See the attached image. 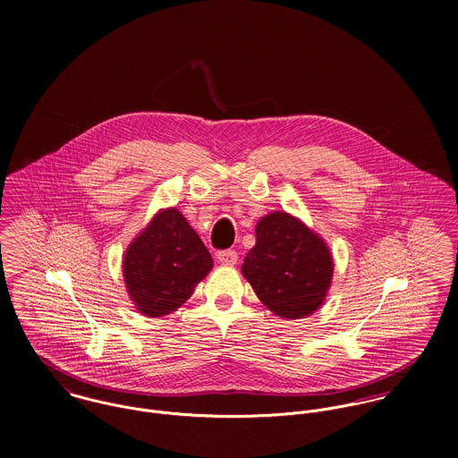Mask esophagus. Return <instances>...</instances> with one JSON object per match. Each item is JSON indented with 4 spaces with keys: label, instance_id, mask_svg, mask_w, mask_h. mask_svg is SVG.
Instances as JSON below:
<instances>
[{
    "label": "esophagus",
    "instance_id": "1",
    "mask_svg": "<svg viewBox=\"0 0 458 458\" xmlns=\"http://www.w3.org/2000/svg\"><path fill=\"white\" fill-rule=\"evenodd\" d=\"M216 259L224 266H234L238 262V254L234 250H220L216 254Z\"/></svg>",
    "mask_w": 458,
    "mask_h": 458
}]
</instances>
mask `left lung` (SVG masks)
<instances>
[{
	"instance_id": "obj_1",
	"label": "left lung",
	"mask_w": 458,
	"mask_h": 458,
	"mask_svg": "<svg viewBox=\"0 0 458 458\" xmlns=\"http://www.w3.org/2000/svg\"><path fill=\"white\" fill-rule=\"evenodd\" d=\"M243 276L275 316L301 319L325 301L333 258L318 233L300 218L273 211L256 225V247L249 250Z\"/></svg>"
}]
</instances>
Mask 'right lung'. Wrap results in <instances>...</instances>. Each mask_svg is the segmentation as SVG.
Masks as SVG:
<instances>
[{"label":"right lung","instance_id":"right-lung-1","mask_svg":"<svg viewBox=\"0 0 458 458\" xmlns=\"http://www.w3.org/2000/svg\"><path fill=\"white\" fill-rule=\"evenodd\" d=\"M211 267V254L187 218L176 208H167L129 245L123 276L135 309L160 318L182 307Z\"/></svg>","mask_w":458,"mask_h":458}]
</instances>
